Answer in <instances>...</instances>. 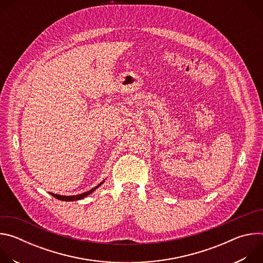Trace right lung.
Here are the masks:
<instances>
[{
	"instance_id": "add662e5",
	"label": "right lung",
	"mask_w": 263,
	"mask_h": 263,
	"mask_svg": "<svg viewBox=\"0 0 263 263\" xmlns=\"http://www.w3.org/2000/svg\"><path fill=\"white\" fill-rule=\"evenodd\" d=\"M104 181L105 180H103L100 184H98L96 187H93V189H91L90 191H88V192H85V193H83V194H81V195H77V196H60V195H56V194H52V193H50L53 197H55L56 199H58V200H61V201H66V202H68V201H78V200H81V199H84V198H86L88 195H90L91 193H93L99 186H101L103 183H104Z\"/></svg>"
}]
</instances>
